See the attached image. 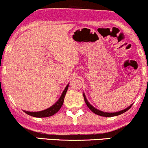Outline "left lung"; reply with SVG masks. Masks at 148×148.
I'll use <instances>...</instances> for the list:
<instances>
[{
	"label": "left lung",
	"instance_id": "8db88e82",
	"mask_svg": "<svg viewBox=\"0 0 148 148\" xmlns=\"http://www.w3.org/2000/svg\"><path fill=\"white\" fill-rule=\"evenodd\" d=\"M84 100H85V102H86V105H87L88 108L90 109V111H92L94 113H95V114L98 115H100V116H103V117H113V116H116V115H121L122 113H124L125 112H126L127 111H128L129 109L132 107V104L129 107H127V108H125V109L123 110V111H120L118 112H115V113H106V112H103V111H99V110L97 109V108H95V107H93L92 105L88 101L87 99H86V96H85V95L84 94Z\"/></svg>",
	"mask_w": 148,
	"mask_h": 148
}]
</instances>
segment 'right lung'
Wrapping results in <instances>:
<instances>
[{"label": "right lung", "instance_id": "1", "mask_svg": "<svg viewBox=\"0 0 148 148\" xmlns=\"http://www.w3.org/2000/svg\"><path fill=\"white\" fill-rule=\"evenodd\" d=\"M69 84H67V86H66V88H64V91L62 92V95L60 96V99L58 100L56 103H54L52 106H51L50 108H47V109L44 110L42 111H38V112H30V111H24V112L26 114L30 115V116L36 117V118H46V117H49L51 116V115H54L55 113H56L58 111L60 110V108L62 107V104L64 102V97H65L66 92H67V89H68Z\"/></svg>", "mask_w": 148, "mask_h": 148}]
</instances>
